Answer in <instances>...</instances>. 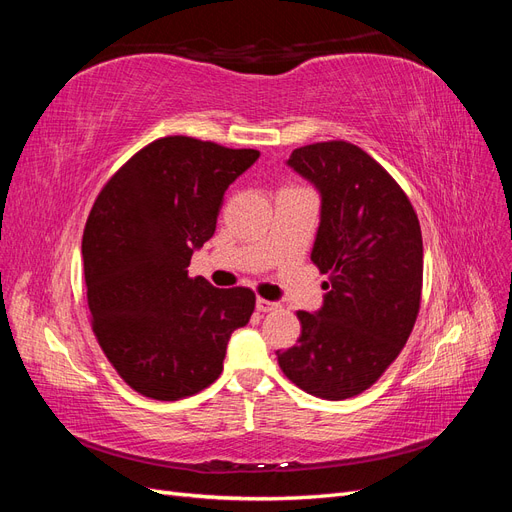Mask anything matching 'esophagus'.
Segmentation results:
<instances>
[{"mask_svg": "<svg viewBox=\"0 0 512 512\" xmlns=\"http://www.w3.org/2000/svg\"><path fill=\"white\" fill-rule=\"evenodd\" d=\"M277 307H280V305H277L275 301H267V299H260V297L256 299V309H258V312H265V314L267 312H275Z\"/></svg>", "mask_w": 512, "mask_h": 512, "instance_id": "obj_1", "label": "esophagus"}]
</instances>
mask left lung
<instances>
[{
	"mask_svg": "<svg viewBox=\"0 0 512 512\" xmlns=\"http://www.w3.org/2000/svg\"><path fill=\"white\" fill-rule=\"evenodd\" d=\"M286 164L320 194L312 260L329 280L318 312L297 314V346L277 350V363L305 393L348 399L384 374L412 333L423 288L421 224L397 181L356 145H305Z\"/></svg>",
	"mask_w": 512,
	"mask_h": 512,
	"instance_id": "8db88e82",
	"label": "left lung"
}]
</instances>
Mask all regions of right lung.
I'll return each mask as SVG.
<instances>
[{
    "mask_svg": "<svg viewBox=\"0 0 512 512\" xmlns=\"http://www.w3.org/2000/svg\"><path fill=\"white\" fill-rule=\"evenodd\" d=\"M258 158L256 149L166 136L98 194L83 232L91 324L136 393L175 401L207 389L232 331L250 322V288L220 290L188 267L213 237L228 185Z\"/></svg>",
    "mask_w": 512,
    "mask_h": 512,
    "instance_id": "1",
    "label": "right lung"
}]
</instances>
